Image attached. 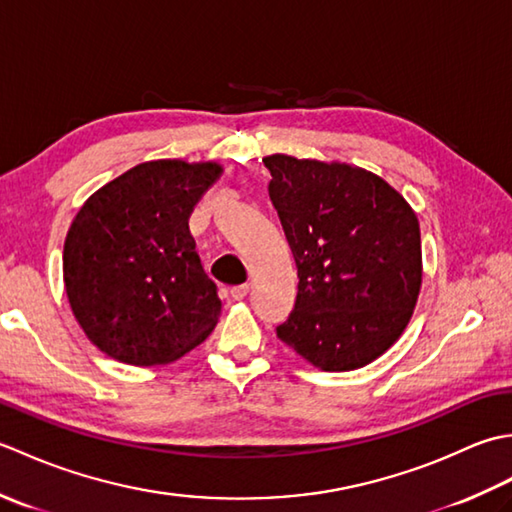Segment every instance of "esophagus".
Listing matches in <instances>:
<instances>
[{
  "mask_svg": "<svg viewBox=\"0 0 512 512\" xmlns=\"http://www.w3.org/2000/svg\"><path fill=\"white\" fill-rule=\"evenodd\" d=\"M246 295H248V284L233 286V288H231V297H233L235 301H242Z\"/></svg>",
  "mask_w": 512,
  "mask_h": 512,
  "instance_id": "34e87169",
  "label": "esophagus"
}]
</instances>
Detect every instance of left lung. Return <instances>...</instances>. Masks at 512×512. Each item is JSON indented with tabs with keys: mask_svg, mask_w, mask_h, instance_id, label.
<instances>
[{
	"mask_svg": "<svg viewBox=\"0 0 512 512\" xmlns=\"http://www.w3.org/2000/svg\"><path fill=\"white\" fill-rule=\"evenodd\" d=\"M264 165L299 273L295 310L277 336L325 372L372 363L418 301L416 213L383 178L343 162L275 154Z\"/></svg>",
	"mask_w": 512,
	"mask_h": 512,
	"instance_id": "left-lung-1",
	"label": "left lung"
}]
</instances>
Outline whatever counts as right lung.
Segmentation results:
<instances>
[{"label": "right lung", "instance_id": "right-lung-1", "mask_svg": "<svg viewBox=\"0 0 512 512\" xmlns=\"http://www.w3.org/2000/svg\"><path fill=\"white\" fill-rule=\"evenodd\" d=\"M222 173L215 162L154 160L107 182L76 213L63 281L76 321L107 356L165 365L200 345L222 312L189 215Z\"/></svg>", "mask_w": 512, "mask_h": 512}]
</instances>
